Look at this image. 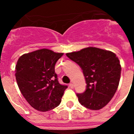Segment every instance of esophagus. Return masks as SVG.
Wrapping results in <instances>:
<instances>
[{
    "mask_svg": "<svg viewBox=\"0 0 134 134\" xmlns=\"http://www.w3.org/2000/svg\"><path fill=\"white\" fill-rule=\"evenodd\" d=\"M69 87H70L71 88H74V84L72 83H69Z\"/></svg>",
    "mask_w": 134,
    "mask_h": 134,
    "instance_id": "esophagus-1",
    "label": "esophagus"
}]
</instances>
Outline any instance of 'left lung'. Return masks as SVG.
<instances>
[{
    "label": "left lung",
    "mask_w": 134,
    "mask_h": 134,
    "mask_svg": "<svg viewBox=\"0 0 134 134\" xmlns=\"http://www.w3.org/2000/svg\"><path fill=\"white\" fill-rule=\"evenodd\" d=\"M79 65L85 76L86 91L76 94L80 104L91 110H99L113 97L118 87L121 65L114 53L96 47L66 53Z\"/></svg>",
    "instance_id": "left-lung-1"
}]
</instances>
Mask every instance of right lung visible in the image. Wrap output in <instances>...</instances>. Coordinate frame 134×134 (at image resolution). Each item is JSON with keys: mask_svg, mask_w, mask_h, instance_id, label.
<instances>
[{"mask_svg": "<svg viewBox=\"0 0 134 134\" xmlns=\"http://www.w3.org/2000/svg\"><path fill=\"white\" fill-rule=\"evenodd\" d=\"M63 55L42 48L22 55L18 60L15 68L18 86L36 110L48 111L60 104L67 86L59 83L55 65Z\"/></svg>", "mask_w": 134, "mask_h": 134, "instance_id": "1", "label": "right lung"}]
</instances>
